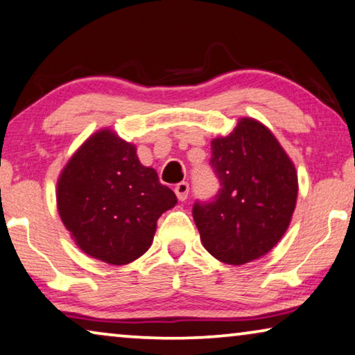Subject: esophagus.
<instances>
[{"instance_id":"34e87169","label":"esophagus","mask_w":355,"mask_h":355,"mask_svg":"<svg viewBox=\"0 0 355 355\" xmlns=\"http://www.w3.org/2000/svg\"><path fill=\"white\" fill-rule=\"evenodd\" d=\"M188 193H189V184L187 182L175 184V194H177L178 200H187Z\"/></svg>"}]
</instances>
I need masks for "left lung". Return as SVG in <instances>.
I'll return each mask as SVG.
<instances>
[{"mask_svg": "<svg viewBox=\"0 0 355 355\" xmlns=\"http://www.w3.org/2000/svg\"><path fill=\"white\" fill-rule=\"evenodd\" d=\"M210 146L221 188L210 202L194 204V223L211 257L239 266L282 239L295 211L298 175L272 132L253 118H241Z\"/></svg>", "mask_w": 355, "mask_h": 355, "instance_id": "left-lung-1", "label": "left lung"}]
</instances>
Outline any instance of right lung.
<instances>
[{
	"mask_svg": "<svg viewBox=\"0 0 355 355\" xmlns=\"http://www.w3.org/2000/svg\"><path fill=\"white\" fill-rule=\"evenodd\" d=\"M177 204L135 145L102 129L84 141L57 182L62 223L86 255L114 266L151 247L157 218Z\"/></svg>",
	"mask_w": 355,
	"mask_h": 355,
	"instance_id": "1",
	"label": "right lung"
}]
</instances>
